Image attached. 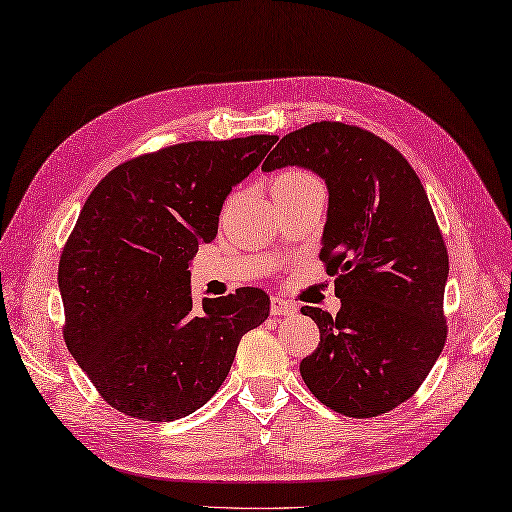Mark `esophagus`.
I'll return each mask as SVG.
<instances>
[{
	"instance_id": "34e87169",
	"label": "esophagus",
	"mask_w": 512,
	"mask_h": 512,
	"mask_svg": "<svg viewBox=\"0 0 512 512\" xmlns=\"http://www.w3.org/2000/svg\"><path fill=\"white\" fill-rule=\"evenodd\" d=\"M293 313H298V306H295L293 302H289V300H282V298H271V315H276V317H282V315H293Z\"/></svg>"
}]
</instances>
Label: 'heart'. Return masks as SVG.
<instances>
[{
    "instance_id": "b5f03b06",
    "label": "heart",
    "mask_w": 512,
    "mask_h": 512,
    "mask_svg": "<svg viewBox=\"0 0 512 512\" xmlns=\"http://www.w3.org/2000/svg\"><path fill=\"white\" fill-rule=\"evenodd\" d=\"M309 181H315L313 175L304 173V170H289V173H282L274 179L271 184V190L274 188H285V186H300V184H309Z\"/></svg>"
}]
</instances>
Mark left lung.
Returning <instances> with one entry per match:
<instances>
[{
  "label": "left lung",
  "instance_id": "1",
  "mask_svg": "<svg viewBox=\"0 0 512 512\" xmlns=\"http://www.w3.org/2000/svg\"><path fill=\"white\" fill-rule=\"evenodd\" d=\"M282 166L326 181L320 258L342 300L337 315L302 306L320 328L302 379L344 416L390 412L420 388L447 339L449 256L427 192L394 146L344 122L285 135L263 170Z\"/></svg>",
  "mask_w": 512,
  "mask_h": 512
}]
</instances>
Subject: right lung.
<instances>
[{
  "instance_id": "right-lung-1",
  "label": "right lung",
  "mask_w": 512,
  "mask_h": 512,
  "mask_svg": "<svg viewBox=\"0 0 512 512\" xmlns=\"http://www.w3.org/2000/svg\"><path fill=\"white\" fill-rule=\"evenodd\" d=\"M278 135L184 142L124 162L92 190L63 247V337L118 412L168 423L221 388L241 337L269 315L243 287L192 304L188 265L219 230L232 186Z\"/></svg>"
}]
</instances>
